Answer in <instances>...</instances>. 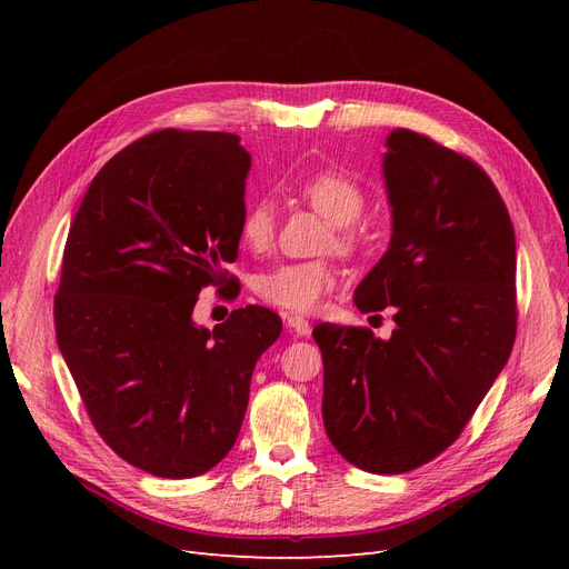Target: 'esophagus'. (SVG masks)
<instances>
[{
  "mask_svg": "<svg viewBox=\"0 0 569 569\" xmlns=\"http://www.w3.org/2000/svg\"><path fill=\"white\" fill-rule=\"evenodd\" d=\"M287 327L291 332H295L297 337H308L311 335V322H308L306 318H301V316H289L287 318Z\"/></svg>",
  "mask_w": 569,
  "mask_h": 569,
  "instance_id": "obj_1",
  "label": "esophagus"
}]
</instances>
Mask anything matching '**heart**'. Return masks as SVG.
<instances>
[{
  "label": "heart",
  "mask_w": 569,
  "mask_h": 569,
  "mask_svg": "<svg viewBox=\"0 0 569 569\" xmlns=\"http://www.w3.org/2000/svg\"><path fill=\"white\" fill-rule=\"evenodd\" d=\"M299 197L325 220L337 226L335 244L341 251L353 247L351 222L366 209V194L349 176L322 170L297 187ZM274 239V209L268 201H253L239 220V242L249 251L263 253ZM337 284V270L327 261L280 263L256 280V295L287 313H313Z\"/></svg>",
  "instance_id": "obj_1"
}]
</instances>
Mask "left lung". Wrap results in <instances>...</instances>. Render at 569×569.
<instances>
[{
  "instance_id": "1",
  "label": "left lung",
  "mask_w": 569,
  "mask_h": 569,
  "mask_svg": "<svg viewBox=\"0 0 569 569\" xmlns=\"http://www.w3.org/2000/svg\"><path fill=\"white\" fill-rule=\"evenodd\" d=\"M389 249L356 287L360 313L396 308V330L320 322L322 422L356 468L401 475L460 437L508 363L515 230L491 178L427 134L391 130L382 161Z\"/></svg>"
}]
</instances>
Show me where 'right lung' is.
Segmentation results:
<instances>
[{"mask_svg": "<svg viewBox=\"0 0 569 569\" xmlns=\"http://www.w3.org/2000/svg\"><path fill=\"white\" fill-rule=\"evenodd\" d=\"M249 168L232 132H151L99 170L68 230L59 349L99 437L149 475L197 477L230 453L282 332L263 306L192 320L203 287L232 284Z\"/></svg>", "mask_w": 569, "mask_h": 569, "instance_id": "add662e5", "label": "right lung"}]
</instances>
